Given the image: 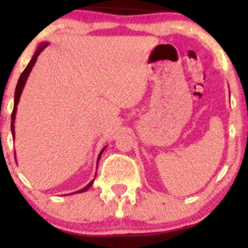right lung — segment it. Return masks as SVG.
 I'll list each match as a JSON object with an SVG mask.
<instances>
[{
	"mask_svg": "<svg viewBox=\"0 0 248 248\" xmlns=\"http://www.w3.org/2000/svg\"><path fill=\"white\" fill-rule=\"evenodd\" d=\"M46 46H47V44H43V45H40V46H39V48L37 49V52L35 53V55L32 56L31 61H30L29 64H28V65H27L26 69L23 70V72L21 73V76H20L19 80H18V83H16V93H15V106H13V110H12V114H11V132H12V135H13V138H15V118H16V106H18V103H19L20 96H21L22 89H23V87H25V83H26L27 79H28V76H29L30 71H31V69H32L33 64L36 63V61H37V57H38L39 54L42 53L43 50L46 48ZM104 149H105V148H104ZM104 149H103V150H101V152H100V154H99V155H98V161H99V159H100V157H101V154H103ZM93 181H91V182L89 183V184H88V185L86 186V187H83L82 189H80V191H78V192H74V193H81V192H84V191H87V189L89 188L91 185H93Z\"/></svg>",
	"mask_w": 248,
	"mask_h": 248,
	"instance_id": "1",
	"label": "right lung"
}]
</instances>
